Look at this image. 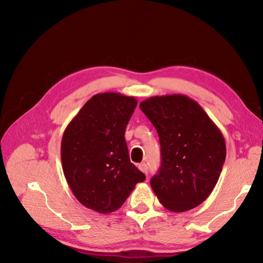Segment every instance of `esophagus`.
Instances as JSON below:
<instances>
[{
	"instance_id": "esophagus-1",
	"label": "esophagus",
	"mask_w": 263,
	"mask_h": 263,
	"mask_svg": "<svg viewBox=\"0 0 263 263\" xmlns=\"http://www.w3.org/2000/svg\"><path fill=\"white\" fill-rule=\"evenodd\" d=\"M138 168H139L140 171H141L142 173H144V174H147L148 169H147V164H146L145 162H141V163L138 164Z\"/></svg>"
}]
</instances>
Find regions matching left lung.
<instances>
[{"instance_id": "obj_1", "label": "left lung", "mask_w": 263, "mask_h": 263, "mask_svg": "<svg viewBox=\"0 0 263 263\" xmlns=\"http://www.w3.org/2000/svg\"><path fill=\"white\" fill-rule=\"evenodd\" d=\"M139 108L157 128L161 145V166L151 180L159 202L173 212L202 204L225 162L222 133L202 106L185 95L153 96Z\"/></svg>"}]
</instances>
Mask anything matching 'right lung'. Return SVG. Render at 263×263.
Listing matches in <instances>:
<instances>
[{
    "label": "right lung",
    "instance_id": "right-lung-1",
    "mask_svg": "<svg viewBox=\"0 0 263 263\" xmlns=\"http://www.w3.org/2000/svg\"><path fill=\"white\" fill-rule=\"evenodd\" d=\"M138 101L119 92L96 94L66 127L62 171L78 201L110 213L121 208L145 175L131 163L125 128Z\"/></svg>",
    "mask_w": 263,
    "mask_h": 263
}]
</instances>
